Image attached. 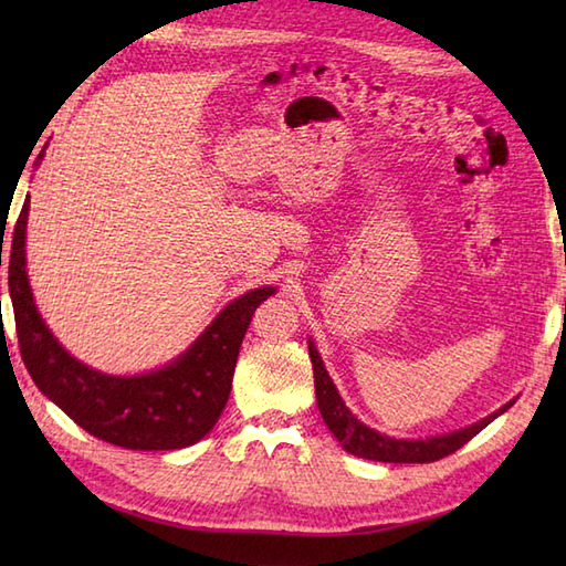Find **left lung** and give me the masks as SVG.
Listing matches in <instances>:
<instances>
[{
  "label": "left lung",
  "instance_id": "left-lung-1",
  "mask_svg": "<svg viewBox=\"0 0 566 566\" xmlns=\"http://www.w3.org/2000/svg\"><path fill=\"white\" fill-rule=\"evenodd\" d=\"M308 355H311V363H314V379H316V401H318V411L326 420L328 430L333 432L343 448L357 454V457H365V460H375V462H436L442 460V457H448L452 452H457L472 440L476 432H482L491 420L496 416H501L503 411H509L513 406L506 403L503 408H499L496 413H491L489 418L479 420V423L469 426L464 430H457L450 432V436H440V438H430V440H394L381 436V432L367 428L365 423H359V420L350 413V408H347L340 399V394L335 391L333 387V379L328 377L326 367H323V359L318 357V350L314 347V343L308 340Z\"/></svg>",
  "mask_w": 566,
  "mask_h": 566
}]
</instances>
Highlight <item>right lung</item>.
<instances>
[{
	"label": "right lung",
	"instance_id": "obj_1",
	"mask_svg": "<svg viewBox=\"0 0 566 566\" xmlns=\"http://www.w3.org/2000/svg\"><path fill=\"white\" fill-rule=\"evenodd\" d=\"M41 158V155H39ZM29 201L14 226L9 250V294L14 306L19 353L48 399L90 436L126 450H182L201 440L226 408L240 343L255 308L272 286L228 304L189 350L160 371L109 377L70 357L35 311L27 276Z\"/></svg>",
	"mask_w": 566,
	"mask_h": 566
}]
</instances>
